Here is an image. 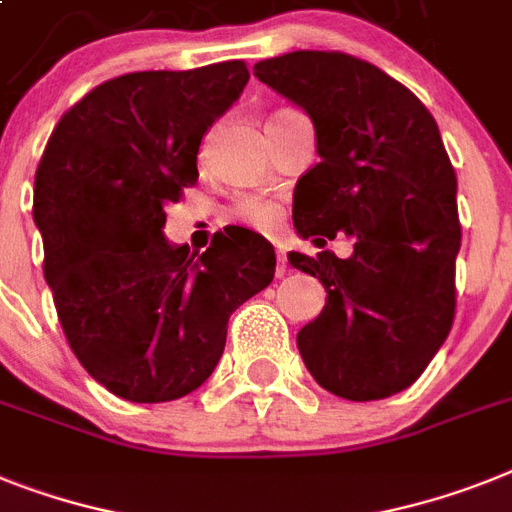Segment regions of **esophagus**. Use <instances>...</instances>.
I'll return each instance as SVG.
<instances>
[{"instance_id": "esophagus-1", "label": "esophagus", "mask_w": 512, "mask_h": 512, "mask_svg": "<svg viewBox=\"0 0 512 512\" xmlns=\"http://www.w3.org/2000/svg\"><path fill=\"white\" fill-rule=\"evenodd\" d=\"M285 272H287V253L285 248L277 246V269H274V274H277V277H285Z\"/></svg>"}]
</instances>
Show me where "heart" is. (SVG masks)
<instances>
[{"label":"heart","instance_id":"b5f03b06","mask_svg":"<svg viewBox=\"0 0 512 512\" xmlns=\"http://www.w3.org/2000/svg\"><path fill=\"white\" fill-rule=\"evenodd\" d=\"M238 217L248 222L256 230H274L280 222V206L264 198H240L238 201Z\"/></svg>","mask_w":512,"mask_h":512}]
</instances>
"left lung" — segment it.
Listing matches in <instances>:
<instances>
[{"label":"left lung","mask_w":512,"mask_h":512,"mask_svg":"<svg viewBox=\"0 0 512 512\" xmlns=\"http://www.w3.org/2000/svg\"><path fill=\"white\" fill-rule=\"evenodd\" d=\"M253 75L311 117L316 167L298 180L293 225L316 246L345 232L348 259L290 253L327 303L298 332L311 377L345 400L411 387L450 335L458 180L429 109L379 67L340 52H290Z\"/></svg>","instance_id":"obj_1"}]
</instances>
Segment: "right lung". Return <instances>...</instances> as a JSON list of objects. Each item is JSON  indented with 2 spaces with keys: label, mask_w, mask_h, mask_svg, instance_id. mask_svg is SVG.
I'll return each mask as SVG.
<instances>
[{
  "label": "right lung",
  "mask_w": 512,
  "mask_h": 512,
  "mask_svg": "<svg viewBox=\"0 0 512 512\" xmlns=\"http://www.w3.org/2000/svg\"><path fill=\"white\" fill-rule=\"evenodd\" d=\"M246 83L240 59L120 75L46 143L33 188L46 285L83 369L117 398L198 390L232 311L274 280V246L246 227L217 232L201 256L164 238L167 206L198 180L201 138Z\"/></svg>",
  "instance_id": "add662e5"
}]
</instances>
